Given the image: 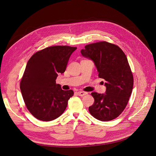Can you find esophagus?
<instances>
[{"instance_id": "esophagus-1", "label": "esophagus", "mask_w": 156, "mask_h": 156, "mask_svg": "<svg viewBox=\"0 0 156 156\" xmlns=\"http://www.w3.org/2000/svg\"><path fill=\"white\" fill-rule=\"evenodd\" d=\"M77 94L79 95V96H84L88 94V93L87 92H85V91H78L77 92Z\"/></svg>"}]
</instances>
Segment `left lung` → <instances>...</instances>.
I'll list each match as a JSON object with an SVG mask.
<instances>
[{
  "mask_svg": "<svg viewBox=\"0 0 156 156\" xmlns=\"http://www.w3.org/2000/svg\"><path fill=\"white\" fill-rule=\"evenodd\" d=\"M80 53L91 59L98 77L105 80V93H91L95 102L89 107L90 114L101 121H110L126 108L133 88V76L126 54L116 45L100 41L85 46Z\"/></svg>",
  "mask_w": 156,
  "mask_h": 156,
  "instance_id": "1",
  "label": "left lung"
}]
</instances>
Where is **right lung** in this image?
<instances>
[{
	"label": "right lung",
	"mask_w": 156,
	"mask_h": 156,
	"mask_svg": "<svg viewBox=\"0 0 156 156\" xmlns=\"http://www.w3.org/2000/svg\"><path fill=\"white\" fill-rule=\"evenodd\" d=\"M77 47L52 46L32 55L20 81V90L27 109L36 118L51 121L60 116L73 95L55 83L59 73L65 72L71 54Z\"/></svg>",
	"instance_id": "right-lung-1"
}]
</instances>
